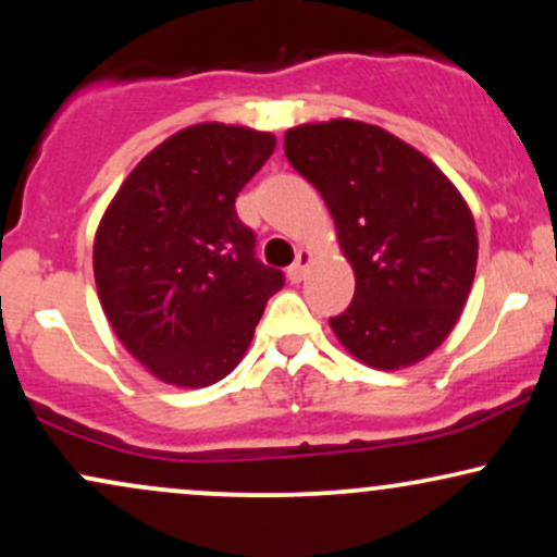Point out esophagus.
I'll list each match as a JSON object with an SVG mask.
<instances>
[{"instance_id":"obj_1","label":"esophagus","mask_w":557,"mask_h":557,"mask_svg":"<svg viewBox=\"0 0 557 557\" xmlns=\"http://www.w3.org/2000/svg\"><path fill=\"white\" fill-rule=\"evenodd\" d=\"M311 261H314V253H311L309 248H300L296 261H293V267L287 270V280H290V283H300V280L306 277V270H309Z\"/></svg>"}]
</instances>
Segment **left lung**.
Wrapping results in <instances>:
<instances>
[{"label": "left lung", "instance_id": "1", "mask_svg": "<svg viewBox=\"0 0 557 557\" xmlns=\"http://www.w3.org/2000/svg\"><path fill=\"white\" fill-rule=\"evenodd\" d=\"M285 157L322 194L356 293L330 319L354 359L382 372L440 348L469 300L476 225L443 170L385 127L337 117L285 133Z\"/></svg>", "mask_w": 557, "mask_h": 557}]
</instances>
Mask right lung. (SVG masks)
Segmentation results:
<instances>
[{"label": "right lung", "mask_w": 557, "mask_h": 557, "mask_svg": "<svg viewBox=\"0 0 557 557\" xmlns=\"http://www.w3.org/2000/svg\"><path fill=\"white\" fill-rule=\"evenodd\" d=\"M277 138L198 123L125 177L94 238L101 309L127 354L164 385L209 387L238 367L285 277L253 259L235 198Z\"/></svg>", "instance_id": "add662e5"}]
</instances>
